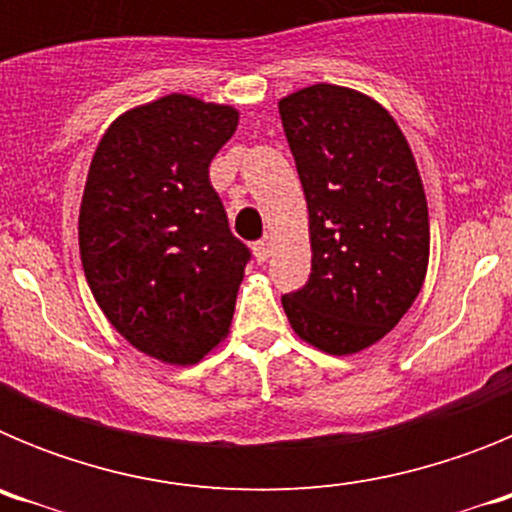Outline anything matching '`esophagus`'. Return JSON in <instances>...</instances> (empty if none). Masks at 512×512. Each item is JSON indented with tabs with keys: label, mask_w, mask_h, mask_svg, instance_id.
I'll return each mask as SVG.
<instances>
[{
	"label": "esophagus",
	"mask_w": 512,
	"mask_h": 512,
	"mask_svg": "<svg viewBox=\"0 0 512 512\" xmlns=\"http://www.w3.org/2000/svg\"><path fill=\"white\" fill-rule=\"evenodd\" d=\"M253 253H256V261H261V264H264V261L271 256V243L266 241V238L259 243H253Z\"/></svg>",
	"instance_id": "34e87169"
}]
</instances>
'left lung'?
<instances>
[{"instance_id":"obj_1","label":"left lung","mask_w":512,"mask_h":512,"mask_svg":"<svg viewBox=\"0 0 512 512\" xmlns=\"http://www.w3.org/2000/svg\"><path fill=\"white\" fill-rule=\"evenodd\" d=\"M310 215L312 271L282 297L289 325L325 354L382 341L418 297L431 225L423 179L395 117L377 99L312 84L279 99Z\"/></svg>"}]
</instances>
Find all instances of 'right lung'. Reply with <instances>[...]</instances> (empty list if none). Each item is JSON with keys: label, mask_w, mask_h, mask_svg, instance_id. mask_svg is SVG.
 <instances>
[{"label": "right lung", "mask_w": 512, "mask_h": 512, "mask_svg": "<svg viewBox=\"0 0 512 512\" xmlns=\"http://www.w3.org/2000/svg\"><path fill=\"white\" fill-rule=\"evenodd\" d=\"M238 128L230 104L166 94L104 130L79 210L94 300L130 346L189 366L228 336L251 253L228 228L210 161Z\"/></svg>", "instance_id": "right-lung-1"}]
</instances>
